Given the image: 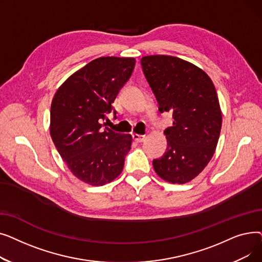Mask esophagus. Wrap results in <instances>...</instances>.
I'll use <instances>...</instances> for the list:
<instances>
[{"label":"esophagus","mask_w":262,"mask_h":262,"mask_svg":"<svg viewBox=\"0 0 262 262\" xmlns=\"http://www.w3.org/2000/svg\"><path fill=\"white\" fill-rule=\"evenodd\" d=\"M133 138H134V140H135L136 142L140 143V142H143V141H144V139H145V136H144V135L134 134V135H133Z\"/></svg>","instance_id":"34e87169"}]
</instances>
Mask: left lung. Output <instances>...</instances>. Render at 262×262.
<instances>
[{
	"mask_svg": "<svg viewBox=\"0 0 262 262\" xmlns=\"http://www.w3.org/2000/svg\"><path fill=\"white\" fill-rule=\"evenodd\" d=\"M142 70L159 105L173 114V125L164 130L167 152L153 160L162 180L186 184L212 158L222 126V113L210 77L189 61L168 55L141 58Z\"/></svg>",
	"mask_w": 262,
	"mask_h": 262,
	"instance_id": "8db88e82",
	"label": "left lung"
}]
</instances>
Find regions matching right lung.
<instances>
[{"mask_svg": "<svg viewBox=\"0 0 262 262\" xmlns=\"http://www.w3.org/2000/svg\"><path fill=\"white\" fill-rule=\"evenodd\" d=\"M135 63L133 57L96 58L69 77L53 98L52 140L69 170L91 186L117 178L130 149L132 136L102 129L101 120L113 110Z\"/></svg>", "mask_w": 262, "mask_h": 262, "instance_id": "obj_1", "label": "right lung"}]
</instances>
